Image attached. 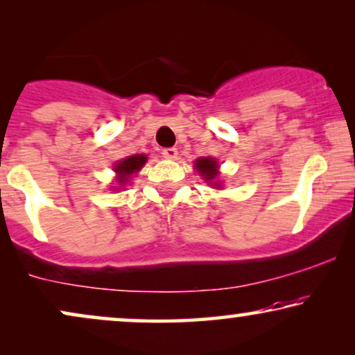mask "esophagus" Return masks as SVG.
Returning a JSON list of instances; mask_svg holds the SVG:
<instances>
[{"mask_svg": "<svg viewBox=\"0 0 355 355\" xmlns=\"http://www.w3.org/2000/svg\"><path fill=\"white\" fill-rule=\"evenodd\" d=\"M162 155H163L164 158H168V159H176L178 158V148H174V147L163 148L162 150Z\"/></svg>", "mask_w": 355, "mask_h": 355, "instance_id": "esophagus-1", "label": "esophagus"}]
</instances>
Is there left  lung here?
Returning <instances> with one entry per match:
<instances>
[{
  "label": "left lung",
  "mask_w": 355,
  "mask_h": 355,
  "mask_svg": "<svg viewBox=\"0 0 355 355\" xmlns=\"http://www.w3.org/2000/svg\"><path fill=\"white\" fill-rule=\"evenodd\" d=\"M196 168H197V171L207 179V181H213L218 174V169H216L218 163L213 158H198L196 163Z\"/></svg>",
  "instance_id": "left-lung-1"
}]
</instances>
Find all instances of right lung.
<instances>
[{
  "mask_svg": "<svg viewBox=\"0 0 355 355\" xmlns=\"http://www.w3.org/2000/svg\"><path fill=\"white\" fill-rule=\"evenodd\" d=\"M145 162H147L145 155H132V157H128L121 163H118V166L114 169L119 174V182H124L125 178L130 176L132 173H137L144 166Z\"/></svg>",
  "mask_w": 355,
  "mask_h": 355,
  "instance_id": "obj_1",
  "label": "right lung"
}]
</instances>
